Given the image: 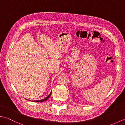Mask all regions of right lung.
Wrapping results in <instances>:
<instances>
[{"mask_svg":"<svg viewBox=\"0 0 125 125\" xmlns=\"http://www.w3.org/2000/svg\"><path fill=\"white\" fill-rule=\"evenodd\" d=\"M51 94H52V92H50V94H49V95H48V96L46 98H45L44 99H41V100H34L33 102H44V101H46L48 99V98H49V97L50 96V95H51Z\"/></svg>","mask_w":125,"mask_h":125,"instance_id":"1","label":"right lung"}]
</instances>
